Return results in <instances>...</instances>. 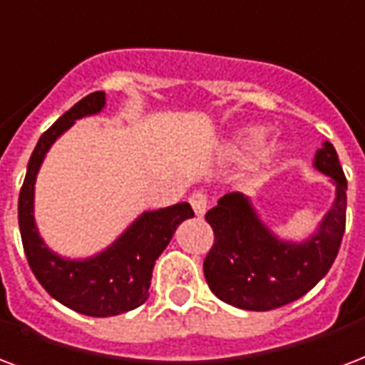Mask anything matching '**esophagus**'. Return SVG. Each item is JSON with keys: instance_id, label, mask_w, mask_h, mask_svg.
Returning a JSON list of instances; mask_svg holds the SVG:
<instances>
[{"instance_id": "1", "label": "esophagus", "mask_w": 365, "mask_h": 365, "mask_svg": "<svg viewBox=\"0 0 365 365\" xmlns=\"http://www.w3.org/2000/svg\"><path fill=\"white\" fill-rule=\"evenodd\" d=\"M190 203L193 210H195L197 217H203L205 212H207V207H209V197L205 195L203 191H197V193L190 197Z\"/></svg>"}]
</instances>
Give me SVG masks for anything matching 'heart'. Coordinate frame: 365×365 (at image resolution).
Here are the masks:
<instances>
[{
    "mask_svg": "<svg viewBox=\"0 0 365 365\" xmlns=\"http://www.w3.org/2000/svg\"><path fill=\"white\" fill-rule=\"evenodd\" d=\"M259 135H261V133H259V131H251V133L247 135V137H245V139H244V145H251V143L257 139ZM272 153H274V150L267 147V148H263L261 153H259V156H261L263 160H269V158H271V156H272Z\"/></svg>",
    "mask_w": 365,
    "mask_h": 365,
    "instance_id": "b5f03b06",
    "label": "heart"
}]
</instances>
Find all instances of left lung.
Returning a JSON list of instances; mask_svg holds the SVG:
<instances>
[{"label":"left lung","mask_w":365,"mask_h":365,"mask_svg":"<svg viewBox=\"0 0 365 365\" xmlns=\"http://www.w3.org/2000/svg\"><path fill=\"white\" fill-rule=\"evenodd\" d=\"M313 166L333 180L336 199L317 232L302 244L274 236L244 193H226L205 215L215 244L203 263L212 294L250 312H269L302 298L325 277L346 226V178L331 143H323Z\"/></svg>","instance_id":"1"}]
</instances>
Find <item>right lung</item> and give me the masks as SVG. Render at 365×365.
<instances>
[{"instance_id": "add662e5", "label": "right lung", "mask_w": 365, "mask_h": 365, "mask_svg": "<svg viewBox=\"0 0 365 365\" xmlns=\"http://www.w3.org/2000/svg\"><path fill=\"white\" fill-rule=\"evenodd\" d=\"M104 104L106 93H91L42 133L32 150L19 193L21 240L34 277L59 304L91 317H112L145 304L155 261L166 250L180 222L193 217L190 203L143 212L108 250L83 261L59 257L42 242L32 215L40 164L56 139L66 133L75 120L98 114Z\"/></svg>"}]
</instances>
